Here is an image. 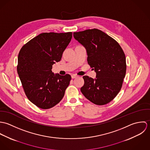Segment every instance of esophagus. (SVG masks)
Returning <instances> with one entry per match:
<instances>
[{
	"label": "esophagus",
	"instance_id": "obj_1",
	"mask_svg": "<svg viewBox=\"0 0 150 150\" xmlns=\"http://www.w3.org/2000/svg\"><path fill=\"white\" fill-rule=\"evenodd\" d=\"M71 76V78H72V79H75V78H76V77H78V76H77V75H76V74H72Z\"/></svg>",
	"mask_w": 150,
	"mask_h": 150
}]
</instances>
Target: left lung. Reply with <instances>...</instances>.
Instances as JSON below:
<instances>
[{
  "label": "left lung",
  "mask_w": 150,
  "mask_h": 150,
  "mask_svg": "<svg viewBox=\"0 0 150 150\" xmlns=\"http://www.w3.org/2000/svg\"><path fill=\"white\" fill-rule=\"evenodd\" d=\"M74 38L86 48L87 61L96 78L83 76L81 91L97 105L110 102L121 90L127 70L126 58L120 44L98 29L74 32Z\"/></svg>",
  "instance_id": "obj_1"
}]
</instances>
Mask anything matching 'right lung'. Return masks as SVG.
<instances>
[{
  "instance_id": "right-lung-1",
  "label": "right lung",
  "mask_w": 150,
  "mask_h": 150,
  "mask_svg": "<svg viewBox=\"0 0 150 150\" xmlns=\"http://www.w3.org/2000/svg\"><path fill=\"white\" fill-rule=\"evenodd\" d=\"M71 38V32L43 33L25 44L19 52L17 72L22 87L28 99L40 108L59 103L70 84L69 74H54L51 69L61 61Z\"/></svg>"
}]
</instances>
